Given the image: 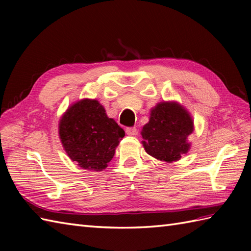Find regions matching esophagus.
Listing matches in <instances>:
<instances>
[{
    "mask_svg": "<svg viewBox=\"0 0 251 251\" xmlns=\"http://www.w3.org/2000/svg\"><path fill=\"white\" fill-rule=\"evenodd\" d=\"M125 131H126V134L129 136H135L138 134V129L136 128V127H127Z\"/></svg>",
    "mask_w": 251,
    "mask_h": 251,
    "instance_id": "34e87169",
    "label": "esophagus"
}]
</instances>
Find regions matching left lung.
Listing matches in <instances>:
<instances>
[{
  "label": "left lung",
  "instance_id": "1",
  "mask_svg": "<svg viewBox=\"0 0 251 251\" xmlns=\"http://www.w3.org/2000/svg\"><path fill=\"white\" fill-rule=\"evenodd\" d=\"M193 131V121L176 102H161L152 109L150 121L143 126L142 145L148 154L159 161L180 159L190 149L186 141Z\"/></svg>",
  "mask_w": 251,
  "mask_h": 251
}]
</instances>
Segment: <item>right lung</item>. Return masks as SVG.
Wrapping results in <instances>:
<instances>
[{
    "mask_svg": "<svg viewBox=\"0 0 251 251\" xmlns=\"http://www.w3.org/2000/svg\"><path fill=\"white\" fill-rule=\"evenodd\" d=\"M59 136L68 155L79 167L102 170L114 156L115 148L125 131L97 100L74 103L62 116Z\"/></svg>",
    "mask_w": 251,
    "mask_h": 251,
    "instance_id": "obj_1",
    "label": "right lung"
}]
</instances>
